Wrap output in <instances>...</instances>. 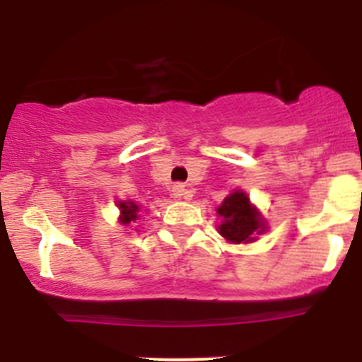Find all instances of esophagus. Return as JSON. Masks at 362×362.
Here are the masks:
<instances>
[{
	"label": "esophagus",
	"instance_id": "obj_1",
	"mask_svg": "<svg viewBox=\"0 0 362 362\" xmlns=\"http://www.w3.org/2000/svg\"><path fill=\"white\" fill-rule=\"evenodd\" d=\"M172 196H174L175 199H190V192L185 188V185L177 183L172 187Z\"/></svg>",
	"mask_w": 362,
	"mask_h": 362
}]
</instances>
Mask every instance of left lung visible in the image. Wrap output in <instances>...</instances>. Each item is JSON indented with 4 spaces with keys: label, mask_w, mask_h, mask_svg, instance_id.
Here are the masks:
<instances>
[{
    "label": "left lung",
    "mask_w": 362,
    "mask_h": 362,
    "mask_svg": "<svg viewBox=\"0 0 362 362\" xmlns=\"http://www.w3.org/2000/svg\"><path fill=\"white\" fill-rule=\"evenodd\" d=\"M221 225L217 232L232 245H248L268 230V223L246 192L233 190L217 206Z\"/></svg>",
    "instance_id": "8db88e82"
}]
</instances>
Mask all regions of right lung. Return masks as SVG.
<instances>
[{
  "label": "right lung",
  "mask_w": 362,
  "mask_h": 362,
  "mask_svg": "<svg viewBox=\"0 0 362 362\" xmlns=\"http://www.w3.org/2000/svg\"><path fill=\"white\" fill-rule=\"evenodd\" d=\"M116 203L117 209H119V217H117V221H119L123 226L132 225V223H136V221L141 217L139 216V214H141V206L137 203H134L132 199L116 201Z\"/></svg>",
  "instance_id": "1"
}]
</instances>
